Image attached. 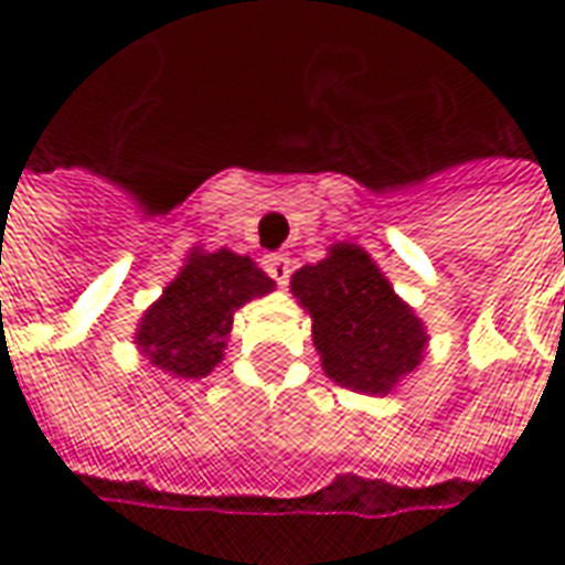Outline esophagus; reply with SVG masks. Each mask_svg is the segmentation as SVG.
<instances>
[{"label":"esophagus","instance_id":"1","mask_svg":"<svg viewBox=\"0 0 565 565\" xmlns=\"http://www.w3.org/2000/svg\"><path fill=\"white\" fill-rule=\"evenodd\" d=\"M264 270L270 279H276L279 286H286L291 276V257L282 255V252H270V255H264Z\"/></svg>","mask_w":565,"mask_h":565}]
</instances>
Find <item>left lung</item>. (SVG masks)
<instances>
[{
	"instance_id": "8db88e82",
	"label": "left lung",
	"mask_w": 565,
	"mask_h": 565,
	"mask_svg": "<svg viewBox=\"0 0 565 565\" xmlns=\"http://www.w3.org/2000/svg\"><path fill=\"white\" fill-rule=\"evenodd\" d=\"M291 291L308 308L323 370L339 385L385 395L423 358V323L358 245L342 242L327 260L301 267Z\"/></svg>"
}]
</instances>
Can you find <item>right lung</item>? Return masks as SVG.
Returning <instances> with one entry per match:
<instances>
[{"label":"right lung","instance_id":"1","mask_svg":"<svg viewBox=\"0 0 565 565\" xmlns=\"http://www.w3.org/2000/svg\"><path fill=\"white\" fill-rule=\"evenodd\" d=\"M274 289L255 260L233 252H195L136 329V344L154 366L180 380H202L223 358L233 313Z\"/></svg>","mask_w":565,"mask_h":565}]
</instances>
